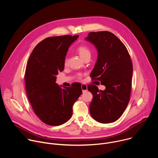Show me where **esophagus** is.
<instances>
[{
	"instance_id": "esophagus-1",
	"label": "esophagus",
	"mask_w": 158,
	"mask_h": 158,
	"mask_svg": "<svg viewBox=\"0 0 158 158\" xmlns=\"http://www.w3.org/2000/svg\"><path fill=\"white\" fill-rule=\"evenodd\" d=\"M81 89H82V92L84 93L87 90V85H85V84H82L81 85Z\"/></svg>"
}]
</instances>
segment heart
I'll use <instances>...</instances> for the list:
<instances>
[{"label":"heart","instance_id":"heart-1","mask_svg":"<svg viewBox=\"0 0 158 158\" xmlns=\"http://www.w3.org/2000/svg\"><path fill=\"white\" fill-rule=\"evenodd\" d=\"M76 51L82 59H84L87 57L91 56V50H90V49L87 46H85V45H81V46H78ZM67 63V59L65 58L64 60V64L66 65ZM79 77H81V76L79 75Z\"/></svg>","mask_w":158,"mask_h":158}]
</instances>
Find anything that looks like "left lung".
<instances>
[{"instance_id":"1","label":"left lung","mask_w":158,"mask_h":158,"mask_svg":"<svg viewBox=\"0 0 158 158\" xmlns=\"http://www.w3.org/2000/svg\"><path fill=\"white\" fill-rule=\"evenodd\" d=\"M85 39L93 43L98 51L91 77L106 86L104 91L93 84L87 86L93 95L90 113L99 123H113L122 116L130 100L132 60L124 44L110 32H89Z\"/></svg>"}]
</instances>
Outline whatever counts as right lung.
Segmentation results:
<instances>
[{"label": "right lung", "mask_w": 158, "mask_h": 158, "mask_svg": "<svg viewBox=\"0 0 158 158\" xmlns=\"http://www.w3.org/2000/svg\"><path fill=\"white\" fill-rule=\"evenodd\" d=\"M79 35L50 37L39 42L31 53L24 75L28 99L38 118L45 124L59 126L73 115V106L82 94L81 87H62L56 75L64 69L70 45Z\"/></svg>", "instance_id": "add662e5"}]
</instances>
